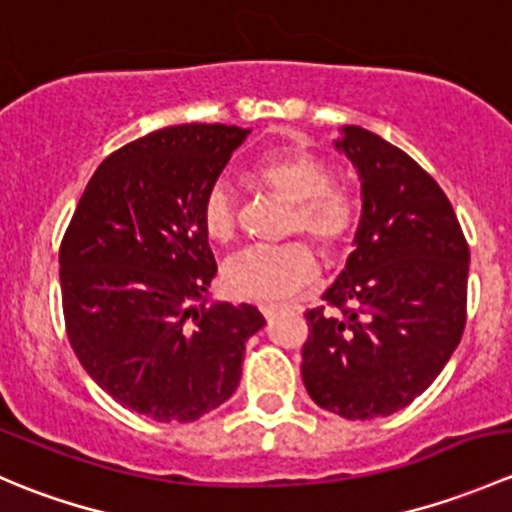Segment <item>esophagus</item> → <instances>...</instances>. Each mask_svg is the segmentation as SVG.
Returning a JSON list of instances; mask_svg holds the SVG:
<instances>
[{
  "instance_id": "1",
  "label": "esophagus",
  "mask_w": 512,
  "mask_h": 512,
  "mask_svg": "<svg viewBox=\"0 0 512 512\" xmlns=\"http://www.w3.org/2000/svg\"><path fill=\"white\" fill-rule=\"evenodd\" d=\"M280 309H282L280 304H267V307H260V312L265 314V319H272L277 312H280Z\"/></svg>"
}]
</instances>
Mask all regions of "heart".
Listing matches in <instances>:
<instances>
[{"instance_id": "heart-1", "label": "heart", "mask_w": 512, "mask_h": 512, "mask_svg": "<svg viewBox=\"0 0 512 512\" xmlns=\"http://www.w3.org/2000/svg\"><path fill=\"white\" fill-rule=\"evenodd\" d=\"M255 178L267 193L289 205L287 235L314 242L327 260H339L352 247L359 230V203L349 190L334 185V170L314 153H270L255 165ZM200 220L215 242L235 237L240 223V200L227 180H215L203 195ZM317 262L304 242L282 247H245L227 257L223 282L227 292L247 302H277L292 297L314 280Z\"/></svg>"}]
</instances>
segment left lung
Returning <instances> with one entry per match:
<instances>
[{"label":"left lung","mask_w":512,"mask_h":512,"mask_svg":"<svg viewBox=\"0 0 512 512\" xmlns=\"http://www.w3.org/2000/svg\"><path fill=\"white\" fill-rule=\"evenodd\" d=\"M359 173L356 250L324 302L309 309L302 381L322 409L371 421L433 384L466 327L468 242L436 180L376 133L334 141Z\"/></svg>","instance_id":"1"}]
</instances>
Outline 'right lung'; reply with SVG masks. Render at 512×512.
<instances>
[{
    "mask_svg": "<svg viewBox=\"0 0 512 512\" xmlns=\"http://www.w3.org/2000/svg\"><path fill=\"white\" fill-rule=\"evenodd\" d=\"M250 131L160 128L96 168L61 240L66 334L91 379L153 421H195L235 394L252 304L193 305L218 265L200 205Z\"/></svg>",
    "mask_w": 512,
    "mask_h": 512,
    "instance_id": "right-lung-1",
    "label": "right lung"
}]
</instances>
